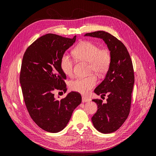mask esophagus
<instances>
[{
	"label": "esophagus",
	"mask_w": 156,
	"mask_h": 156,
	"mask_svg": "<svg viewBox=\"0 0 156 156\" xmlns=\"http://www.w3.org/2000/svg\"><path fill=\"white\" fill-rule=\"evenodd\" d=\"M90 101V99L88 98L87 97H85V96H83L82 97V101H83V103L88 102V101Z\"/></svg>",
	"instance_id": "esophagus-1"
}]
</instances>
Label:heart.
<instances>
[{"label":"heart","mask_w":156,"mask_h":156,"mask_svg":"<svg viewBox=\"0 0 156 156\" xmlns=\"http://www.w3.org/2000/svg\"><path fill=\"white\" fill-rule=\"evenodd\" d=\"M72 53L77 60L88 63L89 72L103 76L110 69L112 60L111 52L106 49H100L97 45L91 41L81 42L73 49ZM60 66L65 75L68 76L73 75V61L68 55L64 54L61 56ZM96 77L90 75L71 81L69 88L73 91L87 94L96 86Z\"/></svg>","instance_id":"obj_1"}]
</instances>
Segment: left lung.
<instances>
[{
    "mask_svg": "<svg viewBox=\"0 0 156 156\" xmlns=\"http://www.w3.org/2000/svg\"><path fill=\"white\" fill-rule=\"evenodd\" d=\"M101 38L111 54V64L105 79L94 90L97 95L108 96L107 103L92 100L98 111L92 117L95 128L102 133L119 129L129 114L131 94L135 82L133 67L126 46L116 37L105 31H96L84 35Z\"/></svg>",
    "mask_w": 156,
    "mask_h": 156,
    "instance_id": "left-lung-1",
    "label": "left lung"
}]
</instances>
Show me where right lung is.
Masks as SVG:
<instances>
[{
	"mask_svg": "<svg viewBox=\"0 0 156 156\" xmlns=\"http://www.w3.org/2000/svg\"><path fill=\"white\" fill-rule=\"evenodd\" d=\"M75 40L76 36L68 38L47 34L33 42L23 57L20 81L27 108L33 121L50 133L62 131L82 101L77 92L60 100L54 96L56 90H67L60 60Z\"/></svg>",
	"mask_w": 156,
	"mask_h": 156,
	"instance_id": "obj_1",
	"label": "right lung"
}]
</instances>
